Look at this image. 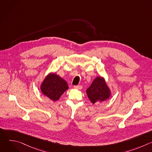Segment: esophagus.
Listing matches in <instances>:
<instances>
[{
  "label": "esophagus",
  "mask_w": 152,
  "mask_h": 152,
  "mask_svg": "<svg viewBox=\"0 0 152 152\" xmlns=\"http://www.w3.org/2000/svg\"><path fill=\"white\" fill-rule=\"evenodd\" d=\"M73 87L77 90H81L82 88V85H75Z\"/></svg>",
  "instance_id": "obj_1"
}]
</instances>
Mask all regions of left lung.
<instances>
[{
	"label": "left lung",
	"mask_w": 152,
	"mask_h": 152,
	"mask_svg": "<svg viewBox=\"0 0 152 152\" xmlns=\"http://www.w3.org/2000/svg\"><path fill=\"white\" fill-rule=\"evenodd\" d=\"M88 97L93 104L106 100L111 96V91L103 77H97L86 90Z\"/></svg>",
	"instance_id": "1"
}]
</instances>
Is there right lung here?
Returning a JSON list of instances; mask_svg holds the SVG:
<instances>
[{
	"label": "right lung",
	"mask_w": 152,
	"mask_h": 152,
	"mask_svg": "<svg viewBox=\"0 0 152 152\" xmlns=\"http://www.w3.org/2000/svg\"><path fill=\"white\" fill-rule=\"evenodd\" d=\"M41 91L53 101L58 100L69 88L67 82L55 73H49L42 82Z\"/></svg>",
	"instance_id": "add662e5"
}]
</instances>
